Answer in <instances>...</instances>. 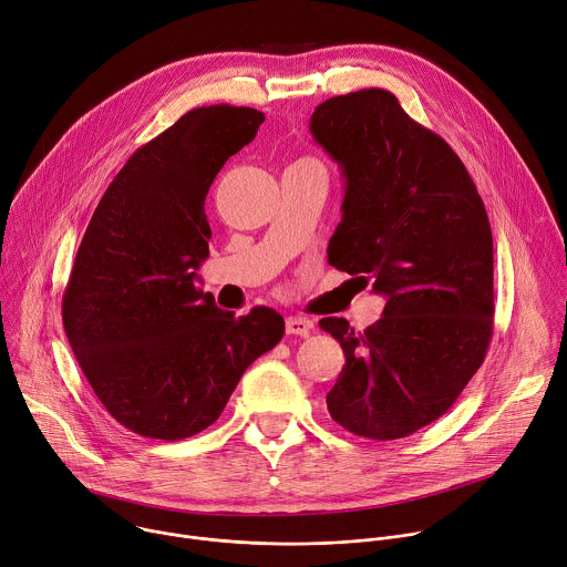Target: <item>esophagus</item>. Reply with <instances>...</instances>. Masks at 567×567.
<instances>
[{
    "label": "esophagus",
    "instance_id": "esophagus-1",
    "mask_svg": "<svg viewBox=\"0 0 567 567\" xmlns=\"http://www.w3.org/2000/svg\"><path fill=\"white\" fill-rule=\"evenodd\" d=\"M286 332L297 337H308L312 332V321L306 317H288L286 319Z\"/></svg>",
    "mask_w": 567,
    "mask_h": 567
}]
</instances>
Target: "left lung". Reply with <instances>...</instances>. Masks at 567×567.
I'll return each mask as SVG.
<instances>
[{
  "label": "left lung",
  "mask_w": 567,
  "mask_h": 567,
  "mask_svg": "<svg viewBox=\"0 0 567 567\" xmlns=\"http://www.w3.org/2000/svg\"><path fill=\"white\" fill-rule=\"evenodd\" d=\"M312 138L344 176L328 264L386 297L364 332L326 317L347 364L326 395L355 435L398 440L449 411L481 369L494 317V244L483 198L437 134L384 89L321 102Z\"/></svg>",
  "instance_id": "1"
}]
</instances>
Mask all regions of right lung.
I'll list each match as a JSON object with an SVG mask.
<instances>
[{"instance_id":"obj_1","label":"right lung","mask_w":567,"mask_h":567,"mask_svg":"<svg viewBox=\"0 0 567 567\" xmlns=\"http://www.w3.org/2000/svg\"><path fill=\"white\" fill-rule=\"evenodd\" d=\"M264 121L250 106L187 111L132 154L78 248L64 332L97 400L138 435L183 440L207 429L244 371L284 337L277 310L235 317L196 286L212 239L209 185Z\"/></svg>"}]
</instances>
